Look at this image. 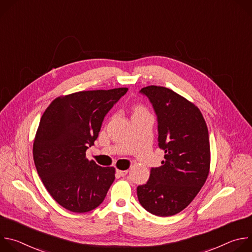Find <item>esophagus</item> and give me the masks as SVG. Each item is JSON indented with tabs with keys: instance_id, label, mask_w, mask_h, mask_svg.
I'll return each mask as SVG.
<instances>
[{
	"instance_id": "1",
	"label": "esophagus",
	"mask_w": 252,
	"mask_h": 252,
	"mask_svg": "<svg viewBox=\"0 0 252 252\" xmlns=\"http://www.w3.org/2000/svg\"><path fill=\"white\" fill-rule=\"evenodd\" d=\"M117 172H118L121 176H125V175L128 172V170H121V169H118Z\"/></svg>"
}]
</instances>
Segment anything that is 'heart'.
I'll list each match as a JSON object with an SVG mask.
<instances>
[{
  "mask_svg": "<svg viewBox=\"0 0 252 252\" xmlns=\"http://www.w3.org/2000/svg\"><path fill=\"white\" fill-rule=\"evenodd\" d=\"M143 112H147L145 107L141 106V105H137V106H135V107H134V110H133V115H134V114H138V113H143Z\"/></svg>",
  "mask_w": 252,
  "mask_h": 252,
  "instance_id": "1",
  "label": "heart"
}]
</instances>
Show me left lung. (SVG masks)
Segmentation results:
<instances>
[{"mask_svg":"<svg viewBox=\"0 0 252 252\" xmlns=\"http://www.w3.org/2000/svg\"><path fill=\"white\" fill-rule=\"evenodd\" d=\"M154 105L158 123L162 165L151 169L149 182L138 186L141 206L158 217L184 210L197 195L209 173L210 145L205 120L198 107L159 86L140 91Z\"/></svg>","mask_w":252,"mask_h":252,"instance_id":"left-lung-1","label":"left lung"}]
</instances>
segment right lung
Listing matches in <instances>:
<instances>
[{"label": "right lung", "instance_id": "add662e5", "mask_svg": "<svg viewBox=\"0 0 252 252\" xmlns=\"http://www.w3.org/2000/svg\"><path fill=\"white\" fill-rule=\"evenodd\" d=\"M127 88L83 91L56 97L42 116L32 156L53 198L63 208L83 213L97 207L115 181L116 168L89 160L104 116Z\"/></svg>", "mask_w": 252, "mask_h": 252}]
</instances>
